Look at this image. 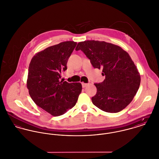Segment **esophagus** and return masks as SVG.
Returning a JSON list of instances; mask_svg holds the SVG:
<instances>
[{"instance_id": "esophagus-1", "label": "esophagus", "mask_w": 159, "mask_h": 159, "mask_svg": "<svg viewBox=\"0 0 159 159\" xmlns=\"http://www.w3.org/2000/svg\"><path fill=\"white\" fill-rule=\"evenodd\" d=\"M88 85V84L84 83V82H82V87H83V88H85V87H87Z\"/></svg>"}]
</instances>
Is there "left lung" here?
<instances>
[{
    "instance_id": "1",
    "label": "left lung",
    "mask_w": 159,
    "mask_h": 159,
    "mask_svg": "<svg viewBox=\"0 0 159 159\" xmlns=\"http://www.w3.org/2000/svg\"><path fill=\"white\" fill-rule=\"evenodd\" d=\"M81 50L94 68L102 70L106 79L94 84L97 93L93 104L109 113H117L133 100L140 85V74L129 53L120 46L105 41L79 42L75 51Z\"/></svg>"
}]
</instances>
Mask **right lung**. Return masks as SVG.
I'll return each mask as SVG.
<instances>
[{
    "instance_id": "1",
    "label": "right lung",
    "mask_w": 159,
    "mask_h": 159,
    "mask_svg": "<svg viewBox=\"0 0 159 159\" xmlns=\"http://www.w3.org/2000/svg\"><path fill=\"white\" fill-rule=\"evenodd\" d=\"M76 45V42L69 41L47 48L36 53L29 64L27 80L29 94L37 106L54 116L72 108L82 92L80 82L60 80Z\"/></svg>"
}]
</instances>
